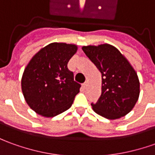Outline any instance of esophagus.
<instances>
[{"mask_svg": "<svg viewBox=\"0 0 155 155\" xmlns=\"http://www.w3.org/2000/svg\"><path fill=\"white\" fill-rule=\"evenodd\" d=\"M82 86H83V88H84V89H86V87H87V82H85V83H83Z\"/></svg>", "mask_w": 155, "mask_h": 155, "instance_id": "1", "label": "esophagus"}]
</instances>
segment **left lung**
<instances>
[{"instance_id":"obj_1","label":"left lung","mask_w":155,"mask_h":155,"mask_svg":"<svg viewBox=\"0 0 155 155\" xmlns=\"http://www.w3.org/2000/svg\"><path fill=\"white\" fill-rule=\"evenodd\" d=\"M86 55L102 74V94L94 112L108 120L126 115L134 108L140 93L135 69L116 47L109 44L82 47Z\"/></svg>"}]
</instances>
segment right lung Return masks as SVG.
<instances>
[{
    "mask_svg": "<svg viewBox=\"0 0 155 155\" xmlns=\"http://www.w3.org/2000/svg\"><path fill=\"white\" fill-rule=\"evenodd\" d=\"M74 44L53 42L35 54L25 69L21 86L30 108L44 117H54L69 109L81 85L68 69L77 51Z\"/></svg>",
    "mask_w": 155,
    "mask_h": 155,
    "instance_id": "add662e5",
    "label": "right lung"
}]
</instances>
